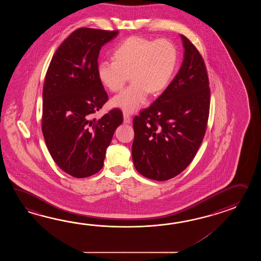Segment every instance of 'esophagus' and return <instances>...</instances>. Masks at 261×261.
Segmentation results:
<instances>
[{"mask_svg": "<svg viewBox=\"0 0 261 261\" xmlns=\"http://www.w3.org/2000/svg\"><path fill=\"white\" fill-rule=\"evenodd\" d=\"M123 121H124L125 124H129L130 123L132 119H130V117L128 116V114H126V113L123 114Z\"/></svg>", "mask_w": 261, "mask_h": 261, "instance_id": "1", "label": "esophagus"}]
</instances>
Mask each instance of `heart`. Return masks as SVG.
<instances>
[{
  "instance_id": "b5f03b06",
  "label": "heart",
  "mask_w": 261,
  "mask_h": 261,
  "mask_svg": "<svg viewBox=\"0 0 261 261\" xmlns=\"http://www.w3.org/2000/svg\"><path fill=\"white\" fill-rule=\"evenodd\" d=\"M114 60L100 61L98 78L106 89L117 92L130 76L133 83L112 99V106L133 114L146 102L149 92L159 94L166 89L176 67L177 51L169 40L133 36L117 46Z\"/></svg>"
}]
</instances>
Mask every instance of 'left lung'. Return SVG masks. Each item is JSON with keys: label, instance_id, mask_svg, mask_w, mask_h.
<instances>
[{"label": "left lung", "instance_id": "8db88e82", "mask_svg": "<svg viewBox=\"0 0 261 261\" xmlns=\"http://www.w3.org/2000/svg\"><path fill=\"white\" fill-rule=\"evenodd\" d=\"M177 74L151 105L134 117L133 163L144 177L166 181L189 166L204 137L210 89L205 64L184 35Z\"/></svg>", "mask_w": 261, "mask_h": 261}]
</instances>
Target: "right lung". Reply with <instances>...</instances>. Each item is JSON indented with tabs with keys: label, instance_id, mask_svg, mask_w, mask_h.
<instances>
[{
	"label": "right lung",
	"instance_id": "obj_1",
	"mask_svg": "<svg viewBox=\"0 0 261 261\" xmlns=\"http://www.w3.org/2000/svg\"><path fill=\"white\" fill-rule=\"evenodd\" d=\"M118 32L80 28L56 51L43 89L42 130L50 155L73 177L93 175L103 166L106 149L122 113L114 109L92 118L108 100L98 74L102 45Z\"/></svg>",
	"mask_w": 261,
	"mask_h": 261
}]
</instances>
